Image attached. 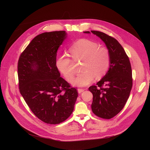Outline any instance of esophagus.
Masks as SVG:
<instances>
[{
    "label": "esophagus",
    "mask_w": 150,
    "mask_h": 150,
    "mask_svg": "<svg viewBox=\"0 0 150 150\" xmlns=\"http://www.w3.org/2000/svg\"><path fill=\"white\" fill-rule=\"evenodd\" d=\"M84 91H85L84 89H80V88L78 89V93H79L83 92Z\"/></svg>",
    "instance_id": "esophagus-1"
}]
</instances>
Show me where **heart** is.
I'll return each instance as SVG.
<instances>
[{
	"instance_id": "b5f03b06",
	"label": "heart",
	"mask_w": 150,
	"mask_h": 150,
	"mask_svg": "<svg viewBox=\"0 0 150 150\" xmlns=\"http://www.w3.org/2000/svg\"><path fill=\"white\" fill-rule=\"evenodd\" d=\"M71 56L75 61L83 60V72L78 74L71 82L77 87H84L91 83L95 76L100 78L108 72L111 64V54L106 47L88 39H80L69 49ZM57 67L68 81L72 79L74 71L72 61L67 55H62L57 61Z\"/></svg>"
}]
</instances>
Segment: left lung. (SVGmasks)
Instances as JSON below:
<instances>
[{"label":"left lung","mask_w":150,"mask_h":150,"mask_svg":"<svg viewBox=\"0 0 150 150\" xmlns=\"http://www.w3.org/2000/svg\"><path fill=\"white\" fill-rule=\"evenodd\" d=\"M91 32L105 43L111 54L108 72L96 85L89 88L93 94L91 108L97 116L110 119L122 111L129 97L132 86L131 66L123 47L114 38L98 31Z\"/></svg>","instance_id":"1"}]
</instances>
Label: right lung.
Listing matches in <instances>:
<instances>
[{
	"label": "right lung",
	"instance_id": "1",
	"mask_svg": "<svg viewBox=\"0 0 150 150\" xmlns=\"http://www.w3.org/2000/svg\"><path fill=\"white\" fill-rule=\"evenodd\" d=\"M66 35L65 31H55L36 36L18 62L20 93L32 112L47 124L67 119L78 95L57 67V50Z\"/></svg>",
	"mask_w": 150,
	"mask_h": 150
}]
</instances>
